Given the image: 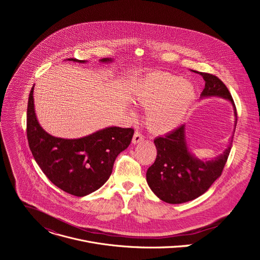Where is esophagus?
<instances>
[{"instance_id": "obj_1", "label": "esophagus", "mask_w": 260, "mask_h": 260, "mask_svg": "<svg viewBox=\"0 0 260 260\" xmlns=\"http://www.w3.org/2000/svg\"><path fill=\"white\" fill-rule=\"evenodd\" d=\"M143 140H144L143 135L141 133H139V132H136L134 137H133V144H138V143L142 142Z\"/></svg>"}]
</instances>
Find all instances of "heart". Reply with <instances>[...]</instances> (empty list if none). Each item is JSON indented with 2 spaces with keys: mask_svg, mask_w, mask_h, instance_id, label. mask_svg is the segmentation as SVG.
Here are the masks:
<instances>
[{
  "mask_svg": "<svg viewBox=\"0 0 260 260\" xmlns=\"http://www.w3.org/2000/svg\"><path fill=\"white\" fill-rule=\"evenodd\" d=\"M135 98L148 107L146 123L155 134L176 129L188 113L196 99L193 85L170 73H152L136 87Z\"/></svg>",
  "mask_w": 260,
  "mask_h": 260,
  "instance_id": "b5f03b06",
  "label": "heart"
}]
</instances>
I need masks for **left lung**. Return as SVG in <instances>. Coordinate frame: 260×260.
Returning a JSON list of instances; mask_svg holds the SVG:
<instances>
[{"label":"left lung","instance_id":"1","mask_svg":"<svg viewBox=\"0 0 260 260\" xmlns=\"http://www.w3.org/2000/svg\"><path fill=\"white\" fill-rule=\"evenodd\" d=\"M199 74L205 80L201 99L218 96L230 101L234 108L236 126L237 110L228 87L212 74ZM154 144L157 155L154 164L147 170V183L161 201L182 204L204 194L221 176L232 149L233 137L226 149L212 159H200L191 152L186 142L185 124L164 137L156 138Z\"/></svg>","mask_w":260,"mask_h":260}]
</instances>
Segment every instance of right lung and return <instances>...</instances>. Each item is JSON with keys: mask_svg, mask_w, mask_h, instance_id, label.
Segmentation results:
<instances>
[{"mask_svg": "<svg viewBox=\"0 0 260 260\" xmlns=\"http://www.w3.org/2000/svg\"><path fill=\"white\" fill-rule=\"evenodd\" d=\"M84 63L87 60L68 58ZM111 62L112 58H102ZM35 86V85H34ZM34 86L28 95L26 135L31 154L46 177L64 192L85 197L107 182L114 161L125 150L134 136L133 128L109 126L78 139H62L46 133L37 119Z\"/></svg>", "mask_w": 260, "mask_h": 260, "instance_id": "right-lung-1", "label": "right lung"}]
</instances>
